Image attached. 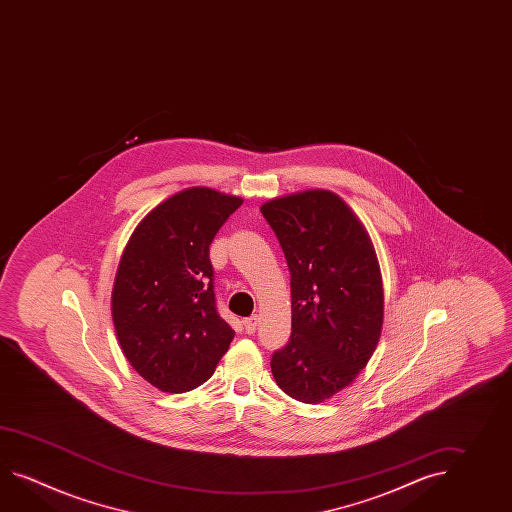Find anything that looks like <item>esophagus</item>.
<instances>
[{
    "label": "esophagus",
    "instance_id": "1",
    "mask_svg": "<svg viewBox=\"0 0 512 512\" xmlns=\"http://www.w3.org/2000/svg\"><path fill=\"white\" fill-rule=\"evenodd\" d=\"M242 325H244V330H246L248 334H253V332L257 330V325H259V318H257V316H250V318H246L242 321Z\"/></svg>",
    "mask_w": 512,
    "mask_h": 512
}]
</instances>
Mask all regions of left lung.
Listing matches in <instances>:
<instances>
[{
	"label": "left lung",
	"instance_id": "left-lung-1",
	"mask_svg": "<svg viewBox=\"0 0 512 512\" xmlns=\"http://www.w3.org/2000/svg\"><path fill=\"white\" fill-rule=\"evenodd\" d=\"M290 270L292 334L272 356L277 386L318 404L349 386L382 332L384 288L373 242L338 194L321 189L262 204Z\"/></svg>",
	"mask_w": 512,
	"mask_h": 512
}]
</instances>
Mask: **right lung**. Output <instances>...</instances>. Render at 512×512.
Wrapping results in <instances>:
<instances>
[{
  "label": "right lung",
  "instance_id": "right-lung-1",
  "mask_svg": "<svg viewBox=\"0 0 512 512\" xmlns=\"http://www.w3.org/2000/svg\"><path fill=\"white\" fill-rule=\"evenodd\" d=\"M240 205L207 187L185 189L154 207L123 251L112 292L117 340L161 391L204 384L235 336L216 310L209 246Z\"/></svg>",
  "mask_w": 512,
  "mask_h": 512
}]
</instances>
